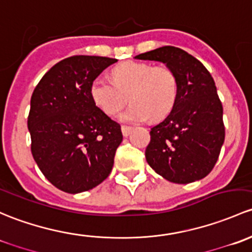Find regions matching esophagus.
I'll use <instances>...</instances> for the list:
<instances>
[{
  "label": "esophagus",
  "instance_id": "1",
  "mask_svg": "<svg viewBox=\"0 0 252 252\" xmlns=\"http://www.w3.org/2000/svg\"><path fill=\"white\" fill-rule=\"evenodd\" d=\"M121 131H123L124 137H127L129 133H131L132 127H129V126H123V127H121Z\"/></svg>",
  "mask_w": 252,
  "mask_h": 252
}]
</instances>
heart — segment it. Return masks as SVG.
I'll list each match as a JSON object with an SVG mask.
<instances>
[{"label": "heart", "instance_id": "heart-1", "mask_svg": "<svg viewBox=\"0 0 252 252\" xmlns=\"http://www.w3.org/2000/svg\"><path fill=\"white\" fill-rule=\"evenodd\" d=\"M113 81L97 77L91 84L90 94L99 110L113 116L128 100L132 104L120 114L123 123H142L165 118L177 100L178 81L175 72L164 65L154 66L139 62H126L111 71Z\"/></svg>", "mask_w": 252, "mask_h": 252}]
</instances>
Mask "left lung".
I'll use <instances>...</instances> for the list:
<instances>
[{"label":"left lung","instance_id":"left-lung-1","mask_svg":"<svg viewBox=\"0 0 252 252\" xmlns=\"http://www.w3.org/2000/svg\"><path fill=\"white\" fill-rule=\"evenodd\" d=\"M134 58L164 63L178 81L175 107L150 129L147 162L173 183L187 184L206 177L224 142L223 108L211 74L191 54L173 46Z\"/></svg>","mask_w":252,"mask_h":252}]
</instances>
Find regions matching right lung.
Wrapping results in <instances>:
<instances>
[{
	"label": "right lung",
	"instance_id": "obj_1",
	"mask_svg": "<svg viewBox=\"0 0 252 252\" xmlns=\"http://www.w3.org/2000/svg\"><path fill=\"white\" fill-rule=\"evenodd\" d=\"M116 59L74 56L43 75L28 118L31 153L45 177L61 190L82 193L110 175L123 142L121 127L93 103L91 84Z\"/></svg>",
	"mask_w": 252,
	"mask_h": 252
}]
</instances>
